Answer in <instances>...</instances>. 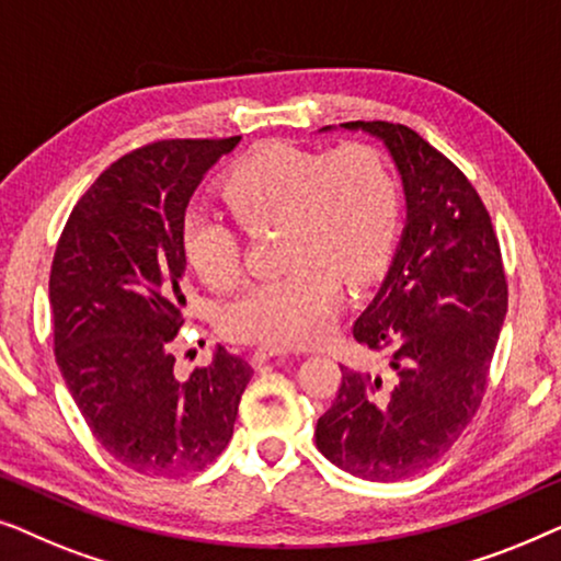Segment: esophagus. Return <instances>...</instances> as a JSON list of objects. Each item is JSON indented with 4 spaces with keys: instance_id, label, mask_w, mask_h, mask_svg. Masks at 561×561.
Masks as SVG:
<instances>
[{
    "instance_id": "34e87169",
    "label": "esophagus",
    "mask_w": 561,
    "mask_h": 561,
    "mask_svg": "<svg viewBox=\"0 0 561 561\" xmlns=\"http://www.w3.org/2000/svg\"><path fill=\"white\" fill-rule=\"evenodd\" d=\"M278 355H286V350L273 347V344H260V347L252 352V365H263L271 357H278Z\"/></svg>"
}]
</instances>
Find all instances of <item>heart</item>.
<instances>
[{
  "label": "heart",
  "mask_w": 561,
  "mask_h": 561,
  "mask_svg": "<svg viewBox=\"0 0 561 561\" xmlns=\"http://www.w3.org/2000/svg\"><path fill=\"white\" fill-rule=\"evenodd\" d=\"M234 219L191 206L181 221V250L214 290L240 283L244 229L280 227L288 275L252 283L225 309L232 340L301 347L329 334L342 283L373 278L393 250L398 191L370 145L344 142L306 150L271 142L252 152L225 181Z\"/></svg>",
  "instance_id": "obj_1"
}]
</instances>
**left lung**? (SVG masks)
I'll list each match as a JSON object with an SVG mask.
<instances>
[{"label": "left lung", "instance_id": "left-lung-1", "mask_svg": "<svg viewBox=\"0 0 561 561\" xmlns=\"http://www.w3.org/2000/svg\"><path fill=\"white\" fill-rule=\"evenodd\" d=\"M342 127L388 145L409 221L386 280L352 324V336L386 359V373L342 367L317 447L350 474L393 482L432 467L478 413L508 280L485 204L444 152L393 122Z\"/></svg>", "mask_w": 561, "mask_h": 561}]
</instances>
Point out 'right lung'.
Returning a JSON list of instances; mask_svg holds the SVG:
<instances>
[{"label":"right lung","mask_w":561,"mask_h":561,"mask_svg":"<svg viewBox=\"0 0 561 561\" xmlns=\"http://www.w3.org/2000/svg\"><path fill=\"white\" fill-rule=\"evenodd\" d=\"M242 137L156 140L106 168L76 202L50 265L53 350L96 442L127 470L181 478L232 439L252 378L217 350L175 378L183 327L181 221L204 173Z\"/></svg>","instance_id":"right-lung-1"}]
</instances>
